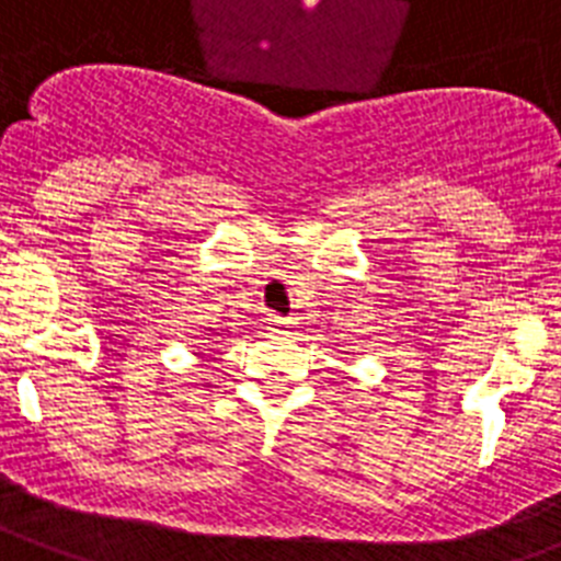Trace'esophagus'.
Returning <instances> with one entry per match:
<instances>
[{
  "instance_id": "34e87169",
  "label": "esophagus",
  "mask_w": 561,
  "mask_h": 561,
  "mask_svg": "<svg viewBox=\"0 0 561 561\" xmlns=\"http://www.w3.org/2000/svg\"><path fill=\"white\" fill-rule=\"evenodd\" d=\"M267 322H271L273 328H279V331H288L290 324H294V319H288V317H279V313H271V317H267Z\"/></svg>"
}]
</instances>
